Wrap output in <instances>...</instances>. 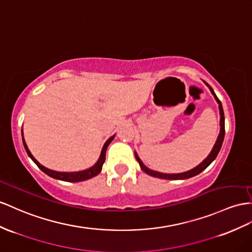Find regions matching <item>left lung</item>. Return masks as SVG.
<instances>
[{
	"instance_id": "8db88e82",
	"label": "left lung",
	"mask_w": 252,
	"mask_h": 252,
	"mask_svg": "<svg viewBox=\"0 0 252 252\" xmlns=\"http://www.w3.org/2000/svg\"><path fill=\"white\" fill-rule=\"evenodd\" d=\"M205 85L209 87L212 94L214 95L216 102L218 103L219 115H220V121H219V126H220V131H219L218 137L216 139V143H215L214 147H213V149L211 150L210 154L202 160L201 163H200L199 165H197L196 167H193V168L190 169V170L184 171V172H181V173H163V172H158V171H156V170H152L150 168H148V167L143 162H141V159L139 158L138 154L135 152V158H136L141 170H144L147 173V175H149V176L154 177V178L165 179V180H185V179H189V178H192V177L199 175L200 172H202L206 168V167H208L213 162V160L216 158V157L218 156L219 151H220V149H221V146H222V143H223V138H224V114H223V108H222V105H221V102L219 101V99L217 98V95L215 94L214 90H213V88L209 85L208 83H205Z\"/></svg>"
}]
</instances>
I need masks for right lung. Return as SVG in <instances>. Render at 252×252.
<instances>
[{
  "label": "right lung",
  "instance_id": "obj_1",
  "mask_svg": "<svg viewBox=\"0 0 252 252\" xmlns=\"http://www.w3.org/2000/svg\"><path fill=\"white\" fill-rule=\"evenodd\" d=\"M21 133H22V141H23V146H24V149L25 151H27L28 156L32 158V160L39 167V169L42 170L46 175H48L49 177L53 178V179H56V180H61V181H66V182H81V181H85V180H88V179H92L95 176H98L99 173L101 172L102 170V166L103 164H104L105 162V154H106V149L108 145L112 143V140L115 138V135H113L112 137H109L106 141L104 146H103L102 150H101V154H100V158L99 159L96 160V163L90 167V168H87V169H84V170H81V171H72V172H63V171H55V170H52V169H49L47 168V167H44L43 165H41L38 160L33 157V154L31 153V151L29 150V148L27 146V143H25L24 140V137H23V130H21Z\"/></svg>",
  "mask_w": 252,
  "mask_h": 252
}]
</instances>
